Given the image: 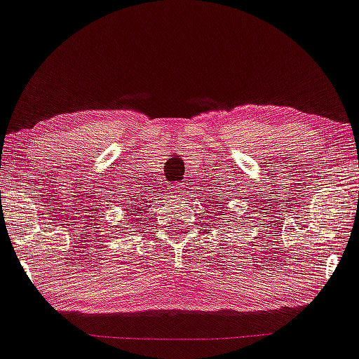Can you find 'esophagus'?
<instances>
[{"label": "esophagus", "instance_id": "34e87169", "mask_svg": "<svg viewBox=\"0 0 359 359\" xmlns=\"http://www.w3.org/2000/svg\"><path fill=\"white\" fill-rule=\"evenodd\" d=\"M182 184H184V182H180V184H177V186H180V192L184 191V189H182V187H184V186H182Z\"/></svg>", "mask_w": 359, "mask_h": 359}]
</instances>
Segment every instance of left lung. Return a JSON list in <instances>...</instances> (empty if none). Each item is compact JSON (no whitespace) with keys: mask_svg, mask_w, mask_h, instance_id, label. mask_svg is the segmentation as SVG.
Returning <instances> with one entry per match:
<instances>
[{"mask_svg":"<svg viewBox=\"0 0 359 359\" xmlns=\"http://www.w3.org/2000/svg\"><path fill=\"white\" fill-rule=\"evenodd\" d=\"M220 206H222V205H220Z\"/></svg>","mask_w":359,"mask_h":359,"instance_id":"8db88e82","label":"left lung"}]
</instances>
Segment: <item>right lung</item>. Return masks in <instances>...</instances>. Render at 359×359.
<instances>
[{
    "label": "right lung",
    "mask_w": 359,
    "mask_h": 359,
    "mask_svg": "<svg viewBox=\"0 0 359 359\" xmlns=\"http://www.w3.org/2000/svg\"><path fill=\"white\" fill-rule=\"evenodd\" d=\"M139 209H140V208H139ZM131 212H134V211H131ZM134 223H136V222H134Z\"/></svg>",
    "instance_id": "add662e5"
}]
</instances>
